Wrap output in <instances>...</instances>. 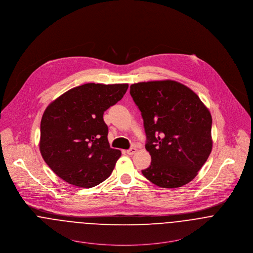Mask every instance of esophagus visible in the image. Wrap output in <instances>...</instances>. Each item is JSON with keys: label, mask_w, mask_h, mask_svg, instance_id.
Returning <instances> with one entry per match:
<instances>
[{"label": "esophagus", "mask_w": 253, "mask_h": 253, "mask_svg": "<svg viewBox=\"0 0 253 253\" xmlns=\"http://www.w3.org/2000/svg\"><path fill=\"white\" fill-rule=\"evenodd\" d=\"M135 152H136V148H135V147H132V148L127 150V154H128V155H134Z\"/></svg>", "instance_id": "obj_1"}]
</instances>
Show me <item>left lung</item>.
I'll return each instance as SVG.
<instances>
[{"mask_svg": "<svg viewBox=\"0 0 253 253\" xmlns=\"http://www.w3.org/2000/svg\"><path fill=\"white\" fill-rule=\"evenodd\" d=\"M130 93L141 112L152 159L143 176L164 188L191 181L212 150V118L206 105L174 80L135 83Z\"/></svg>", "mask_w": 253, "mask_h": 253, "instance_id": "1", "label": "left lung"}]
</instances>
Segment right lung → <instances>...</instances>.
<instances>
[{
  "label": "right lung",
  "instance_id": "add662e5",
  "mask_svg": "<svg viewBox=\"0 0 253 253\" xmlns=\"http://www.w3.org/2000/svg\"><path fill=\"white\" fill-rule=\"evenodd\" d=\"M127 89L128 84L88 83L69 89L46 107L39 147L58 177L85 188L109 178L121 152L110 147L103 114Z\"/></svg>",
  "mask_w": 253,
  "mask_h": 253
}]
</instances>
